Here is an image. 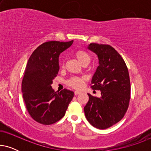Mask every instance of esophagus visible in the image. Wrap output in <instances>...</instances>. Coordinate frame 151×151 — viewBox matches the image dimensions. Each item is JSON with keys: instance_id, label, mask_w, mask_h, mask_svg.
Returning <instances> with one entry per match:
<instances>
[{"instance_id": "obj_1", "label": "esophagus", "mask_w": 151, "mask_h": 151, "mask_svg": "<svg viewBox=\"0 0 151 151\" xmlns=\"http://www.w3.org/2000/svg\"><path fill=\"white\" fill-rule=\"evenodd\" d=\"M80 93H81V91H74V94H75L76 96H77V95L80 94Z\"/></svg>"}]
</instances>
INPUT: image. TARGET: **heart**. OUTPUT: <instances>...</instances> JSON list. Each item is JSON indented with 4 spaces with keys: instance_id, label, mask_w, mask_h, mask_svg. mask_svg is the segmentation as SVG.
<instances>
[{
    "instance_id": "1",
    "label": "heart",
    "mask_w": 151,
    "mask_h": 151,
    "mask_svg": "<svg viewBox=\"0 0 151 151\" xmlns=\"http://www.w3.org/2000/svg\"><path fill=\"white\" fill-rule=\"evenodd\" d=\"M75 57L78 60V61L81 64V65H84V64H88L90 63V56L86 52L82 50L77 51L75 53ZM84 78H80V77H73L70 78L69 80H67V84L72 88H80L83 86Z\"/></svg>"
}]
</instances>
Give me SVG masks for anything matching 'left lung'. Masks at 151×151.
<instances>
[{"label": "left lung", "instance_id": "1", "mask_svg": "<svg viewBox=\"0 0 151 151\" xmlns=\"http://www.w3.org/2000/svg\"><path fill=\"white\" fill-rule=\"evenodd\" d=\"M87 49L96 53L99 60L91 88L100 90L101 97L87 93L89 100L84 108V114L93 127L106 129L120 121L129 107V71L121 55L110 45L90 43Z\"/></svg>", "mask_w": 151, "mask_h": 151}]
</instances>
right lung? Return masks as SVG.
<instances>
[{
	"instance_id": "obj_1",
	"label": "right lung",
	"mask_w": 151,
	"mask_h": 151,
	"mask_svg": "<svg viewBox=\"0 0 151 151\" xmlns=\"http://www.w3.org/2000/svg\"><path fill=\"white\" fill-rule=\"evenodd\" d=\"M73 42H46L37 47L29 59L22 91L26 108L37 122L49 125L59 121L73 98L71 91L65 88L57 93L51 87L60 69L59 55Z\"/></svg>"
}]
</instances>
